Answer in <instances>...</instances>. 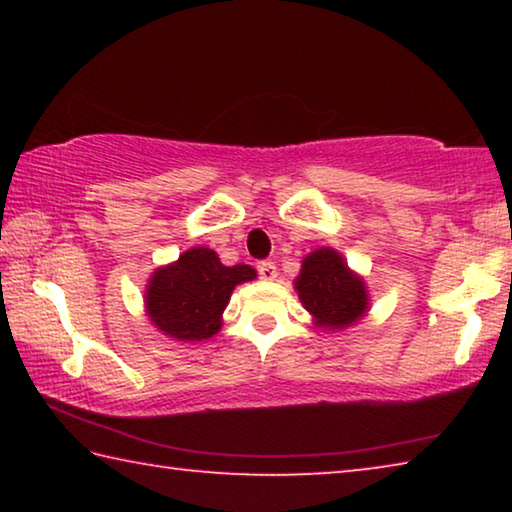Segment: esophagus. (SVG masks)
Instances as JSON below:
<instances>
[{
	"instance_id": "1",
	"label": "esophagus",
	"mask_w": 512,
	"mask_h": 512,
	"mask_svg": "<svg viewBox=\"0 0 512 512\" xmlns=\"http://www.w3.org/2000/svg\"><path fill=\"white\" fill-rule=\"evenodd\" d=\"M257 271H259V277H262V280H275V277H277V266H275V262H271V259H266V262H259Z\"/></svg>"
}]
</instances>
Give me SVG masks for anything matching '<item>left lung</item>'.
I'll use <instances>...</instances> for the list:
<instances>
[{
    "instance_id": "obj_1",
    "label": "left lung",
    "mask_w": 512,
    "mask_h": 512,
    "mask_svg": "<svg viewBox=\"0 0 512 512\" xmlns=\"http://www.w3.org/2000/svg\"><path fill=\"white\" fill-rule=\"evenodd\" d=\"M296 291L316 325L327 329L354 325L370 307L366 282L334 248H318L302 259Z\"/></svg>"
}]
</instances>
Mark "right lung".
Wrapping results in <instances>:
<instances>
[{
  "label": "right lung",
  "mask_w": 512,
  "mask_h": 512,
  "mask_svg": "<svg viewBox=\"0 0 512 512\" xmlns=\"http://www.w3.org/2000/svg\"><path fill=\"white\" fill-rule=\"evenodd\" d=\"M248 264L223 266L210 248H189L160 266L146 284L144 305L151 323L176 341H203L221 329L223 309L241 282L255 280Z\"/></svg>",
  "instance_id": "add662e5"
}]
</instances>
